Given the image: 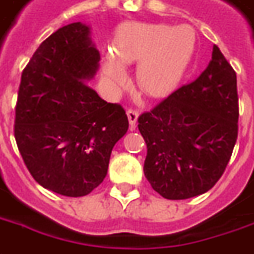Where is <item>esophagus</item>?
<instances>
[{
	"label": "esophagus",
	"mask_w": 254,
	"mask_h": 254,
	"mask_svg": "<svg viewBox=\"0 0 254 254\" xmlns=\"http://www.w3.org/2000/svg\"><path fill=\"white\" fill-rule=\"evenodd\" d=\"M127 120H129V125H130V129H134L136 127V124H137V118H139V111L137 110H127Z\"/></svg>",
	"instance_id": "1"
}]
</instances>
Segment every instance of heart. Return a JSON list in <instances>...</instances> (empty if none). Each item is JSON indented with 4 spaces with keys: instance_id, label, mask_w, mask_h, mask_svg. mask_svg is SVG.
Listing matches in <instances>:
<instances>
[{
    "instance_id": "heart-1",
    "label": "heart",
    "mask_w": 254,
    "mask_h": 254,
    "mask_svg": "<svg viewBox=\"0 0 254 254\" xmlns=\"http://www.w3.org/2000/svg\"><path fill=\"white\" fill-rule=\"evenodd\" d=\"M196 44L194 28L187 24L127 22L115 30L113 53L102 60V75L111 89L127 84L124 65L137 63L134 79L145 95L164 96L184 75Z\"/></svg>"
}]
</instances>
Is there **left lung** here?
<instances>
[{"label":"left lung","instance_id":"8db88e82","mask_svg":"<svg viewBox=\"0 0 254 254\" xmlns=\"http://www.w3.org/2000/svg\"><path fill=\"white\" fill-rule=\"evenodd\" d=\"M237 74L216 45L195 81L139 117L144 175L166 199L206 192L224 173L238 137Z\"/></svg>","mask_w":254,"mask_h":254}]
</instances>
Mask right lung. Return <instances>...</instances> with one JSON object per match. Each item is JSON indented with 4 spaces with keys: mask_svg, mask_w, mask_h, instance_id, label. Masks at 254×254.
Masks as SVG:
<instances>
[{
    "mask_svg": "<svg viewBox=\"0 0 254 254\" xmlns=\"http://www.w3.org/2000/svg\"><path fill=\"white\" fill-rule=\"evenodd\" d=\"M99 60L90 28L71 23L49 35L22 72L16 144L35 182L56 194L84 196L96 189L129 127L121 104L85 85Z\"/></svg>",
    "mask_w": 254,
    "mask_h": 254,
    "instance_id": "add662e5",
    "label": "right lung"
}]
</instances>
